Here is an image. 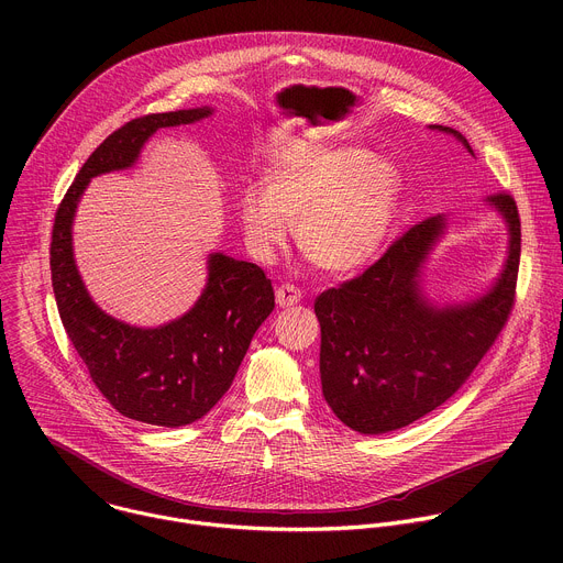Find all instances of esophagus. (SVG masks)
<instances>
[{
    "instance_id": "1",
    "label": "esophagus",
    "mask_w": 563,
    "mask_h": 563,
    "mask_svg": "<svg viewBox=\"0 0 563 563\" xmlns=\"http://www.w3.org/2000/svg\"><path fill=\"white\" fill-rule=\"evenodd\" d=\"M300 302V289H296L294 285H280L276 289V305L278 307H291Z\"/></svg>"
}]
</instances>
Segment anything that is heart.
Listing matches in <instances>:
<instances>
[{"instance_id":"heart-1","label":"heart","mask_w":563,"mask_h":563,"mask_svg":"<svg viewBox=\"0 0 563 563\" xmlns=\"http://www.w3.org/2000/svg\"><path fill=\"white\" fill-rule=\"evenodd\" d=\"M404 176L358 146H298L274 157L265 187L238 196V222L258 261H272L296 224L300 252L323 272L365 267L394 227Z\"/></svg>"}]
</instances>
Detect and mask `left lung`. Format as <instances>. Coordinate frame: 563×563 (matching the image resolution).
I'll list each match as a JSON object with an SVG mask.
<instances>
[{"label":"left lung","mask_w":563,"mask_h":563,"mask_svg":"<svg viewBox=\"0 0 563 563\" xmlns=\"http://www.w3.org/2000/svg\"><path fill=\"white\" fill-rule=\"evenodd\" d=\"M452 135L474 155L467 140ZM508 229L499 276L476 296L439 302L426 291V269L448 233L450 218L415 224L358 278L316 298L320 323V385L332 412L354 432L385 434L406 428L465 383L484 358L515 300L521 222L508 194L484 200Z\"/></svg>","instance_id":"obj_1"}]
</instances>
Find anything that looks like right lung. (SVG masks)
<instances>
[{
    "instance_id": "1",
    "label": "right lung",
    "mask_w": 563,
    "mask_h": 563,
    "mask_svg": "<svg viewBox=\"0 0 563 563\" xmlns=\"http://www.w3.org/2000/svg\"><path fill=\"white\" fill-rule=\"evenodd\" d=\"M209 115L213 107L153 113L111 133L75 176L53 224V291L73 347L122 417L159 428L189 426L224 396L256 330L274 311L272 280L254 263L211 252L194 307L165 325H131L89 294L75 263L73 222L93 178L131 169L155 131Z\"/></svg>"
}]
</instances>
